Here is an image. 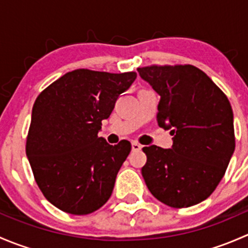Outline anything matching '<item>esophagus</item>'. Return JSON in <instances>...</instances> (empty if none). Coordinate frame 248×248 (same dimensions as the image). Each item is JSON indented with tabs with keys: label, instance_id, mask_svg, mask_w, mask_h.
<instances>
[{
	"label": "esophagus",
	"instance_id": "esophagus-1",
	"mask_svg": "<svg viewBox=\"0 0 248 248\" xmlns=\"http://www.w3.org/2000/svg\"><path fill=\"white\" fill-rule=\"evenodd\" d=\"M140 149H141V145H140L139 142L137 141L132 142V150H133V151H139Z\"/></svg>",
	"mask_w": 248,
	"mask_h": 248
}]
</instances>
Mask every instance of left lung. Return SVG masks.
<instances>
[{"label": "left lung", "instance_id": "8db88e82", "mask_svg": "<svg viewBox=\"0 0 248 248\" xmlns=\"http://www.w3.org/2000/svg\"><path fill=\"white\" fill-rule=\"evenodd\" d=\"M161 96L157 124L171 129V149L142 147V177L152 196L182 209L205 201L218 186L235 150L232 110L224 92L192 64L138 68Z\"/></svg>", "mask_w": 248, "mask_h": 248}]
</instances>
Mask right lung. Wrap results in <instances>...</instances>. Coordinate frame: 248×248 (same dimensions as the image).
<instances>
[{"mask_svg":"<svg viewBox=\"0 0 248 248\" xmlns=\"http://www.w3.org/2000/svg\"><path fill=\"white\" fill-rule=\"evenodd\" d=\"M136 78V72L76 69L36 98L26 155L39 189L57 209L89 215L108 202L132 145L112 146L98 132Z\"/></svg>","mask_w":248,"mask_h":248,"instance_id":"right-lung-1","label":"right lung"}]
</instances>
